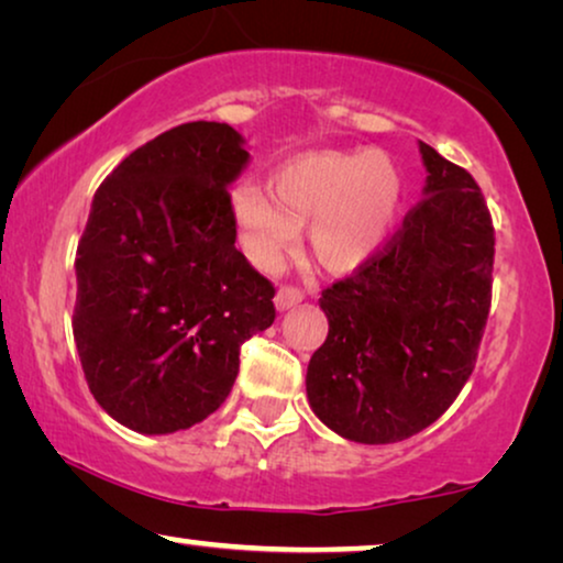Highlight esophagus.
<instances>
[{"label":"esophagus","instance_id":"esophagus-1","mask_svg":"<svg viewBox=\"0 0 563 563\" xmlns=\"http://www.w3.org/2000/svg\"><path fill=\"white\" fill-rule=\"evenodd\" d=\"M302 299H305V295L299 289L282 287L279 291H276L274 305H276V310H279V312H287V310H291V307H297L299 302H302Z\"/></svg>","mask_w":563,"mask_h":563}]
</instances>
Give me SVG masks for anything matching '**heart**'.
<instances>
[{
	"instance_id": "b5f03b06",
	"label": "heart",
	"mask_w": 563,
	"mask_h": 563,
	"mask_svg": "<svg viewBox=\"0 0 563 563\" xmlns=\"http://www.w3.org/2000/svg\"><path fill=\"white\" fill-rule=\"evenodd\" d=\"M272 184L243 181L230 197L238 243L258 268L279 266L307 222L312 256L328 272H356L387 243L402 205V176L382 151L305 153Z\"/></svg>"
}]
</instances>
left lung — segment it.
I'll return each instance as SVG.
<instances>
[{"instance_id":"8db88e82","label":"left lung","mask_w":563,"mask_h":563,"mask_svg":"<svg viewBox=\"0 0 563 563\" xmlns=\"http://www.w3.org/2000/svg\"><path fill=\"white\" fill-rule=\"evenodd\" d=\"M426 187L379 256L322 291L307 402L349 441H405L449 410L487 325L495 228L472 174L418 143Z\"/></svg>"}]
</instances>
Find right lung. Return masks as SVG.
Instances as JSON below:
<instances>
[{
  "label": "right lung",
  "mask_w": 563,
  "mask_h": 563,
  "mask_svg": "<svg viewBox=\"0 0 563 563\" xmlns=\"http://www.w3.org/2000/svg\"><path fill=\"white\" fill-rule=\"evenodd\" d=\"M251 164L225 122H187L102 181L76 251L74 341L99 407L135 433L202 422L241 345L272 325L274 287L235 249L228 187Z\"/></svg>",
  "instance_id": "add662e5"
}]
</instances>
